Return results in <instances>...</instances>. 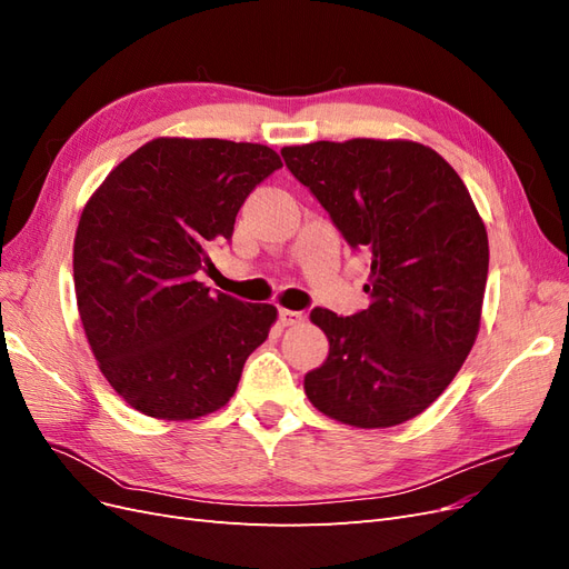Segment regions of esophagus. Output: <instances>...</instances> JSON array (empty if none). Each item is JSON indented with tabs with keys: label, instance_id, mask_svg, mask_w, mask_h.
Wrapping results in <instances>:
<instances>
[{
	"label": "esophagus",
	"instance_id": "obj_1",
	"mask_svg": "<svg viewBox=\"0 0 569 569\" xmlns=\"http://www.w3.org/2000/svg\"><path fill=\"white\" fill-rule=\"evenodd\" d=\"M306 316L301 311H289V308H280L282 325H299Z\"/></svg>",
	"mask_w": 569,
	"mask_h": 569
}]
</instances>
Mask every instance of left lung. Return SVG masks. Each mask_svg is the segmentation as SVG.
<instances>
[{
  "label": "left lung",
  "instance_id": "1",
  "mask_svg": "<svg viewBox=\"0 0 569 569\" xmlns=\"http://www.w3.org/2000/svg\"><path fill=\"white\" fill-rule=\"evenodd\" d=\"M282 159L351 249L370 253V306L313 308L330 339L303 377L308 401L343 425L393 427L432 406L479 332L489 239L468 187L435 149L408 140L284 147Z\"/></svg>",
  "mask_w": 569,
  "mask_h": 569
}]
</instances>
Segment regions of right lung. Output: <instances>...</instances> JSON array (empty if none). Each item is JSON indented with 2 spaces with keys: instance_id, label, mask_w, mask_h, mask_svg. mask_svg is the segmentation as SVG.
Segmentation results:
<instances>
[{
  "instance_id": "add662e5",
  "label": "right lung",
  "mask_w": 569,
  "mask_h": 569,
  "mask_svg": "<svg viewBox=\"0 0 569 569\" xmlns=\"http://www.w3.org/2000/svg\"><path fill=\"white\" fill-rule=\"evenodd\" d=\"M282 168L263 144L159 137L118 163L82 209L78 311L116 393L159 420L226 406L278 308L199 282L256 184Z\"/></svg>"
}]
</instances>
